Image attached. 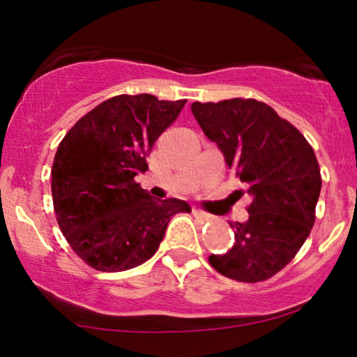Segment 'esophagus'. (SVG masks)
I'll list each match as a JSON object with an SVG mask.
<instances>
[{
  "label": "esophagus",
  "mask_w": 357,
  "mask_h": 357,
  "mask_svg": "<svg viewBox=\"0 0 357 357\" xmlns=\"http://www.w3.org/2000/svg\"><path fill=\"white\" fill-rule=\"evenodd\" d=\"M192 213H193V217L200 218L202 222H208V220H212V217H210L208 213L202 212V210H199V208H193V210H192Z\"/></svg>",
  "instance_id": "1"
}]
</instances>
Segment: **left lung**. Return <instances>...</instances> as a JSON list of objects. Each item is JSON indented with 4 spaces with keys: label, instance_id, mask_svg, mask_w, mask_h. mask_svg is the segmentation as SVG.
I'll use <instances>...</instances> for the list:
<instances>
[{
    "label": "left lung",
    "instance_id": "8db88e82",
    "mask_svg": "<svg viewBox=\"0 0 357 357\" xmlns=\"http://www.w3.org/2000/svg\"><path fill=\"white\" fill-rule=\"evenodd\" d=\"M192 112L252 197L248 220L230 223L235 245L210 255V265L243 283L271 278L291 261L314 225L321 174L313 147L255 99L193 102Z\"/></svg>",
    "mask_w": 357,
    "mask_h": 357
}]
</instances>
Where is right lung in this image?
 <instances>
[{
	"instance_id": "obj_1",
	"label": "right lung",
	"mask_w": 357,
	"mask_h": 357,
	"mask_svg": "<svg viewBox=\"0 0 357 357\" xmlns=\"http://www.w3.org/2000/svg\"><path fill=\"white\" fill-rule=\"evenodd\" d=\"M187 100L116 96L87 112L61 140L51 170L61 231L87 265L126 271L153 257L185 200L152 199L134 180L145 157Z\"/></svg>"
}]
</instances>
